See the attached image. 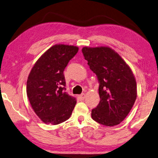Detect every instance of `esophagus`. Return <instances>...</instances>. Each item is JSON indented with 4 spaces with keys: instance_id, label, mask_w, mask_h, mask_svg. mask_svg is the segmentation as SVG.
I'll use <instances>...</instances> for the list:
<instances>
[{
    "instance_id": "1",
    "label": "esophagus",
    "mask_w": 158,
    "mask_h": 158,
    "mask_svg": "<svg viewBox=\"0 0 158 158\" xmlns=\"http://www.w3.org/2000/svg\"><path fill=\"white\" fill-rule=\"evenodd\" d=\"M85 98V94H82L79 95V96H78V99L81 101L84 100Z\"/></svg>"
}]
</instances>
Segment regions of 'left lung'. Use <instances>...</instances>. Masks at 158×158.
<instances>
[{
  "instance_id": "left-lung-1",
  "label": "left lung",
  "mask_w": 158,
  "mask_h": 158,
  "mask_svg": "<svg viewBox=\"0 0 158 158\" xmlns=\"http://www.w3.org/2000/svg\"><path fill=\"white\" fill-rule=\"evenodd\" d=\"M82 52L99 84L100 102L92 110V118L103 125H117L125 120L136 99L132 71L110 48L85 47Z\"/></svg>"
}]
</instances>
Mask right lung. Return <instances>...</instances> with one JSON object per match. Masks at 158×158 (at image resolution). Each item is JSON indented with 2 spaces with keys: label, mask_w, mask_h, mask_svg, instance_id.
Wrapping results in <instances>:
<instances>
[{
  "label": "right lung",
  "mask_w": 158,
  "mask_h": 158,
  "mask_svg": "<svg viewBox=\"0 0 158 158\" xmlns=\"http://www.w3.org/2000/svg\"><path fill=\"white\" fill-rule=\"evenodd\" d=\"M77 51L76 46L54 45L38 59L30 72L27 97L43 123L58 125L71 117L76 99L65 92L64 71Z\"/></svg>",
  "instance_id": "1"
}]
</instances>
